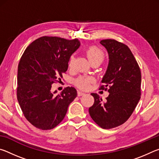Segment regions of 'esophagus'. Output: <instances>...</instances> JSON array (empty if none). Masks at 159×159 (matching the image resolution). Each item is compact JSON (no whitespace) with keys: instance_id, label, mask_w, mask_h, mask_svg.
Here are the masks:
<instances>
[{"instance_id":"obj_1","label":"esophagus","mask_w":159,"mask_h":159,"mask_svg":"<svg viewBox=\"0 0 159 159\" xmlns=\"http://www.w3.org/2000/svg\"><path fill=\"white\" fill-rule=\"evenodd\" d=\"M85 94V93L81 92V91H79V92H78V96H82V95H84Z\"/></svg>"}]
</instances>
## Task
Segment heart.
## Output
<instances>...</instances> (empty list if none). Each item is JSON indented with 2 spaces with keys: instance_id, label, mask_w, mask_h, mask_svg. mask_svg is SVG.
<instances>
[{
  "instance_id": "b5f03b06",
  "label": "heart",
  "mask_w": 159,
  "mask_h": 159,
  "mask_svg": "<svg viewBox=\"0 0 159 159\" xmlns=\"http://www.w3.org/2000/svg\"><path fill=\"white\" fill-rule=\"evenodd\" d=\"M86 55L88 57V60L91 62L95 61H99L102 62L104 59V53L103 50L97 46H90L86 50ZM74 55L71 56L69 60V64L70 66H72L74 63ZM93 79L90 77H80L76 81V84L78 87L81 89H87L89 87L90 83L92 82Z\"/></svg>"
}]
</instances>
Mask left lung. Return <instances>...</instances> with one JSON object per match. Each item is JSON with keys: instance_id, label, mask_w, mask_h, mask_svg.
Returning <instances> with one entry per match:
<instances>
[{"instance_id": "obj_1", "label": "left lung", "mask_w": 159, "mask_h": 159, "mask_svg": "<svg viewBox=\"0 0 159 159\" xmlns=\"http://www.w3.org/2000/svg\"><path fill=\"white\" fill-rule=\"evenodd\" d=\"M100 43L109 54V64L101 89L109 87V96L102 100L91 93L95 102L89 108L91 118L104 129L118 127L127 120L140 99L141 71L127 45L114 39L102 40ZM106 88L105 90H107Z\"/></svg>"}]
</instances>
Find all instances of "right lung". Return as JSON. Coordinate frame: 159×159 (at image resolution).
Listing matches in <instances>:
<instances>
[{"instance_id": "1", "label": "right lung", "mask_w": 159, "mask_h": 159, "mask_svg": "<svg viewBox=\"0 0 159 159\" xmlns=\"http://www.w3.org/2000/svg\"><path fill=\"white\" fill-rule=\"evenodd\" d=\"M78 39L43 36L26 48L17 71V100L25 118L35 127L50 130L64 119L77 91L67 87L60 95L51 92L52 84L61 80L72 54L80 47Z\"/></svg>"}]
</instances>
